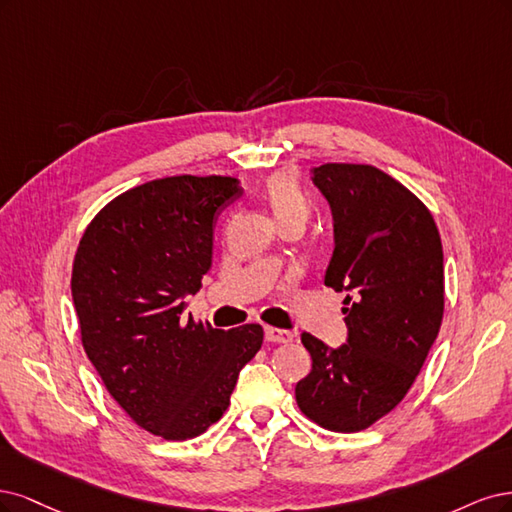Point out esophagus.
<instances>
[{"mask_svg":"<svg viewBox=\"0 0 512 512\" xmlns=\"http://www.w3.org/2000/svg\"><path fill=\"white\" fill-rule=\"evenodd\" d=\"M266 340L274 344H287L293 340V334L287 332V329H278V327H266Z\"/></svg>","mask_w":512,"mask_h":512,"instance_id":"1","label":"esophagus"}]
</instances>
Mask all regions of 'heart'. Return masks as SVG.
I'll return each instance as SVG.
<instances>
[{"label": "heart", "instance_id": "b5f03b06", "mask_svg": "<svg viewBox=\"0 0 512 512\" xmlns=\"http://www.w3.org/2000/svg\"><path fill=\"white\" fill-rule=\"evenodd\" d=\"M266 197L280 225L306 223L310 217V197L289 172H276L266 180Z\"/></svg>", "mask_w": 512, "mask_h": 512}]
</instances>
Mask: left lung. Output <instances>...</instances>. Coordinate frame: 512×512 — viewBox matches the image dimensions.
<instances>
[{
  "label": "left lung",
  "instance_id": "1",
  "mask_svg": "<svg viewBox=\"0 0 512 512\" xmlns=\"http://www.w3.org/2000/svg\"><path fill=\"white\" fill-rule=\"evenodd\" d=\"M312 183L334 214L325 285L346 291L349 340L329 351L302 334L312 370L295 402L325 430L353 434L404 400L440 332L442 242L419 197L368 163H323Z\"/></svg>",
  "mask_w": 512,
  "mask_h": 512
}]
</instances>
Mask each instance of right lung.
I'll return each instance as SVG.
<instances>
[{
  "label": "right lung",
  "instance_id": "right-lung-1",
  "mask_svg": "<svg viewBox=\"0 0 512 512\" xmlns=\"http://www.w3.org/2000/svg\"><path fill=\"white\" fill-rule=\"evenodd\" d=\"M242 195L232 176H168L114 197L82 234L72 266L80 340L117 404L142 430L189 440L217 423L263 327L214 329L183 317L202 287L212 221Z\"/></svg>",
  "mask_w": 512,
  "mask_h": 512
}]
</instances>
